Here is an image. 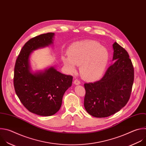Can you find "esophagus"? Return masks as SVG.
I'll list each match as a JSON object with an SVG mask.
<instances>
[{"mask_svg": "<svg viewBox=\"0 0 146 146\" xmlns=\"http://www.w3.org/2000/svg\"><path fill=\"white\" fill-rule=\"evenodd\" d=\"M74 84H75V85H78V84H80V82L79 80H78V79H75V80H74Z\"/></svg>", "mask_w": 146, "mask_h": 146, "instance_id": "34e87169", "label": "esophagus"}]
</instances>
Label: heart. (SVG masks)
Here are the masks:
<instances>
[{"label":"heart","mask_w":146,"mask_h":146,"mask_svg":"<svg viewBox=\"0 0 146 146\" xmlns=\"http://www.w3.org/2000/svg\"><path fill=\"white\" fill-rule=\"evenodd\" d=\"M62 61L70 74L80 71L83 78L87 80L96 81L104 74L109 62L107 49L93 40H84L72 45L68 54L62 56Z\"/></svg>","instance_id":"heart-1"}]
</instances>
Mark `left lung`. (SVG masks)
<instances>
[{
  "label": "left lung",
  "instance_id": "8db88e82",
  "mask_svg": "<svg viewBox=\"0 0 146 146\" xmlns=\"http://www.w3.org/2000/svg\"><path fill=\"white\" fill-rule=\"evenodd\" d=\"M113 61L102 78L85 83L84 106L93 117L102 118L120 110L129 101L134 70L128 52L116 42L113 44Z\"/></svg>",
  "mask_w": 146,
  "mask_h": 146
}]
</instances>
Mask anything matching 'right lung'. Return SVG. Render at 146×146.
Segmentation results:
<instances>
[{"label":"right lung","instance_id":"obj_1","mask_svg":"<svg viewBox=\"0 0 146 146\" xmlns=\"http://www.w3.org/2000/svg\"><path fill=\"white\" fill-rule=\"evenodd\" d=\"M54 37V33H48L29 40L22 47L14 68V86L18 97L29 111L42 116L52 115L59 110L73 78L53 67L35 72L32 70V52L52 45Z\"/></svg>","mask_w":146,"mask_h":146}]
</instances>
